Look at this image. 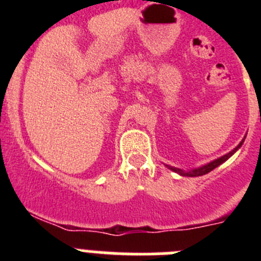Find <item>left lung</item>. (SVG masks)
Instances as JSON below:
<instances>
[{
  "mask_svg": "<svg viewBox=\"0 0 261 261\" xmlns=\"http://www.w3.org/2000/svg\"><path fill=\"white\" fill-rule=\"evenodd\" d=\"M244 138H246V136H244ZM244 138L242 140L241 142H239V145L237 147H234L231 151H229L227 154H225V155L220 156V158L214 159V161H212V162L206 163V165H202L200 166V167H196V168H191V170H181V168H177V167H172V166H168V165H165L166 167H168L171 171L176 172V174L181 175V176H190V177H193V176H201V175H205L208 174V172H211L212 170H214L216 167H218L220 165H222L223 162H226L227 159L230 158L231 155H234L235 151H238L239 149H241V146L243 145L244 142Z\"/></svg>",
  "mask_w": 261,
  "mask_h": 261,
  "instance_id": "obj_1",
  "label": "left lung"
}]
</instances>
